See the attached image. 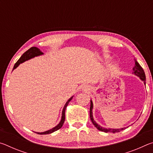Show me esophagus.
I'll use <instances>...</instances> for the list:
<instances>
[{"mask_svg":"<svg viewBox=\"0 0 153 153\" xmlns=\"http://www.w3.org/2000/svg\"><path fill=\"white\" fill-rule=\"evenodd\" d=\"M82 90H84V92H88V91H89V90H90V88H89L88 86H84V87H83Z\"/></svg>","mask_w":153,"mask_h":153,"instance_id":"34e87169","label":"esophagus"}]
</instances>
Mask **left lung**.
I'll list each match as a JSON object with an SVG mask.
<instances>
[{"label":"left lung","instance_id":"8db88e82","mask_svg":"<svg viewBox=\"0 0 153 153\" xmlns=\"http://www.w3.org/2000/svg\"><path fill=\"white\" fill-rule=\"evenodd\" d=\"M133 72L132 74L135 75L137 77H138L140 79L142 82H144L145 86H146V76H145L144 71L143 69L142 68V67L140 65V64L138 63L135 59V65L133 67ZM93 102L92 100H90V120H91L92 123H93L96 128H97L98 130L104 131V132L108 133V132H111V133H116V132H120V131L123 130V129H126V128H104V127L100 126L99 124L96 122L95 120H94V117H93ZM129 127V126H128Z\"/></svg>","mask_w":153,"mask_h":153}]
</instances>
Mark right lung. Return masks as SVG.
<instances>
[{
	"label": "right lung",
	"instance_id": "right-lung-1",
	"mask_svg": "<svg viewBox=\"0 0 153 153\" xmlns=\"http://www.w3.org/2000/svg\"><path fill=\"white\" fill-rule=\"evenodd\" d=\"M42 55H44V53L38 48L34 47V46H33V47L30 48L29 50H27L26 52H25V53L23 54L22 56L20 57V59L17 61V63L15 64V65L13 67V69H16L21 63H24V62L26 61L30 60V59H31L34 58V57H36V56H41ZM73 97H74V96H72V97L66 102L65 105L64 107L63 108V111H62L61 120H60V121H59V123L57 124V125L54 127V128H53L52 129H48V130H47V131H43V132H36V133L38 134H41V135H43V134H49L53 133V132H54V131H55L56 130H58V129H59L60 128H61V127L63 126V123H64L65 119V109L67 107V105H68L69 102L71 101L72 98H73Z\"/></svg>",
	"mask_w": 153,
	"mask_h": 153
}]
</instances>
